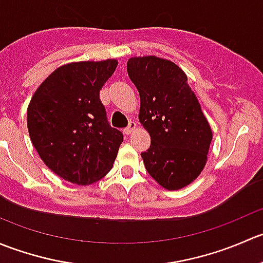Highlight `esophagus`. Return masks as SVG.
<instances>
[{
	"mask_svg": "<svg viewBox=\"0 0 263 263\" xmlns=\"http://www.w3.org/2000/svg\"><path fill=\"white\" fill-rule=\"evenodd\" d=\"M136 127H137L136 122H132V121H131V122H129V123H128V126H127L126 128L123 129L124 134H126V135H129V134H131V132H134V131H135V128H136Z\"/></svg>",
	"mask_w": 263,
	"mask_h": 263,
	"instance_id": "esophagus-1",
	"label": "esophagus"
}]
</instances>
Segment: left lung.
Wrapping results in <instances>:
<instances>
[{
	"label": "left lung",
	"instance_id": "obj_1",
	"mask_svg": "<svg viewBox=\"0 0 263 263\" xmlns=\"http://www.w3.org/2000/svg\"><path fill=\"white\" fill-rule=\"evenodd\" d=\"M127 72L140 94V122L151 137L141 153L147 173L166 190H181L200 176L213 132L187 76L176 63L147 55L129 58Z\"/></svg>",
	"mask_w": 263,
	"mask_h": 263
}]
</instances>
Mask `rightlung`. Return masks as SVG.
Returning a JSON list of instances; mask_svg holds the SVG:
<instances>
[{
	"label": "right lung",
	"mask_w": 263,
	"mask_h": 263,
	"mask_svg": "<svg viewBox=\"0 0 263 263\" xmlns=\"http://www.w3.org/2000/svg\"><path fill=\"white\" fill-rule=\"evenodd\" d=\"M117 65L107 60L61 66L31 98V142L44 164L65 181L91 184L115 163L123 134L108 122L99 92Z\"/></svg>",
	"instance_id": "right-lung-1"
}]
</instances>
